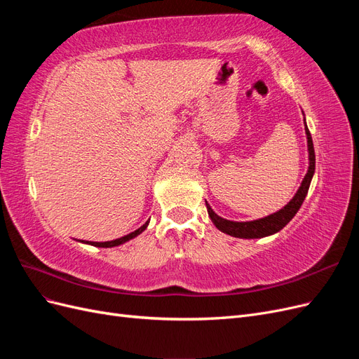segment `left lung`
<instances>
[{"instance_id": "obj_1", "label": "left lung", "mask_w": 359, "mask_h": 359, "mask_svg": "<svg viewBox=\"0 0 359 359\" xmlns=\"http://www.w3.org/2000/svg\"><path fill=\"white\" fill-rule=\"evenodd\" d=\"M304 115V112H302ZM304 130H306V136H307V149H309V169L306 177H304L299 189L297 190L295 196H293L281 210L277 212L269 214L266 217H262V219L252 220V222H232V220H226L223 217L217 215L214 210L210 206V203L206 202V210H208V215L214 226L223 233H227L235 238H244V240H255V238H264L274 235L280 232L283 227L295 217L298 210L301 208V205L306 199L309 189H310V182L314 175V169H316V156H314V147H313V139L309 132V127L306 123V116H304Z\"/></svg>"}]
</instances>
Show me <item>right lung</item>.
<instances>
[{
	"mask_svg": "<svg viewBox=\"0 0 359 359\" xmlns=\"http://www.w3.org/2000/svg\"><path fill=\"white\" fill-rule=\"evenodd\" d=\"M148 224H149V220L145 223V224H142L139 227V229H136L135 232H130L128 235H126V236H121V238H116V240H114V241H104V243H94V241H81L79 240V243H83V244H88V245H94V247H103V248H111V247H118V245H121V244H124V243H127V241H130V240H133V238H136L137 235H140L142 233L147 227H148Z\"/></svg>",
	"mask_w": 359,
	"mask_h": 359,
	"instance_id": "1",
	"label": "right lung"
}]
</instances>
